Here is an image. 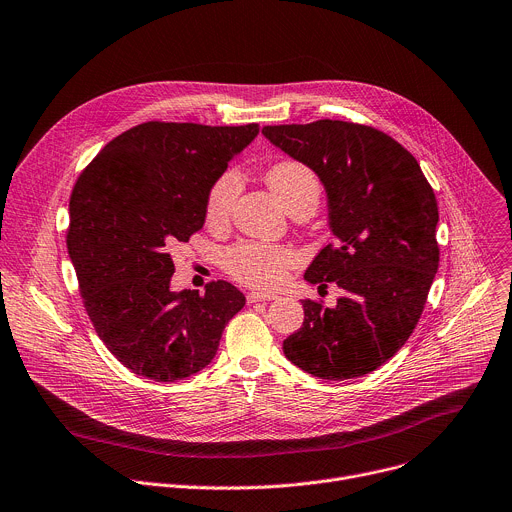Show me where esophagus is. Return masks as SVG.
Masks as SVG:
<instances>
[{
  "mask_svg": "<svg viewBox=\"0 0 512 512\" xmlns=\"http://www.w3.org/2000/svg\"><path fill=\"white\" fill-rule=\"evenodd\" d=\"M275 296L273 294H265V292H249L247 294V302L249 304H255V302H269L273 300Z\"/></svg>",
  "mask_w": 512,
  "mask_h": 512,
  "instance_id": "34e87169",
  "label": "esophagus"
}]
</instances>
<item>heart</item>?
Segmentation results:
<instances>
[{"label":"heart","mask_w":512,"mask_h":512,"mask_svg":"<svg viewBox=\"0 0 512 512\" xmlns=\"http://www.w3.org/2000/svg\"><path fill=\"white\" fill-rule=\"evenodd\" d=\"M269 188L288 208L296 212L302 208L316 210L320 202V181L316 173L298 161H280L265 173ZM241 192V177L235 169L222 171L206 192L204 216L210 226H220L230 218L237 196ZM222 267L241 284L273 290L280 286L288 269L296 263L292 249L263 241H237L222 251Z\"/></svg>","instance_id":"obj_1"}]
</instances>
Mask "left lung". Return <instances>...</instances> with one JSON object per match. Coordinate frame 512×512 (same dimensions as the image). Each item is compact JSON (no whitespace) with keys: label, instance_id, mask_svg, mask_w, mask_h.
Masks as SVG:
<instances>
[{"label":"left lung","instance_id":"left-lung-1","mask_svg":"<svg viewBox=\"0 0 512 512\" xmlns=\"http://www.w3.org/2000/svg\"><path fill=\"white\" fill-rule=\"evenodd\" d=\"M263 134L324 183L335 243L304 277L345 296L302 300V329L286 357L320 380H351L384 365L412 335L439 267L437 198L418 161L374 126L316 120ZM318 286V288H320Z\"/></svg>","mask_w":512,"mask_h":512}]
</instances>
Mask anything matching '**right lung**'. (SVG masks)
<instances>
[{"mask_svg":"<svg viewBox=\"0 0 512 512\" xmlns=\"http://www.w3.org/2000/svg\"><path fill=\"white\" fill-rule=\"evenodd\" d=\"M259 124L143 122L116 138L77 177L67 249L87 316L110 353L155 382L190 378L218 349L245 296L218 280L171 292V249L204 226L210 183Z\"/></svg>","mask_w":512,"mask_h":512,"instance_id":"obj_1","label":"right lung"}]
</instances>
